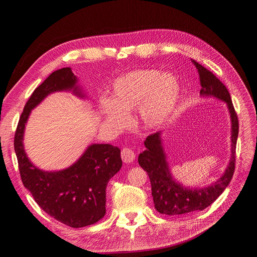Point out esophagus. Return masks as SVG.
I'll return each instance as SVG.
<instances>
[{
    "label": "esophagus",
    "instance_id": "esophagus-1",
    "mask_svg": "<svg viewBox=\"0 0 257 257\" xmlns=\"http://www.w3.org/2000/svg\"><path fill=\"white\" fill-rule=\"evenodd\" d=\"M121 157L125 164H131L133 161H135L136 154L131 148H123L121 151Z\"/></svg>",
    "mask_w": 257,
    "mask_h": 257
}]
</instances>
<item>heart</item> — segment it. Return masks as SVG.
<instances>
[{
    "mask_svg": "<svg viewBox=\"0 0 257 257\" xmlns=\"http://www.w3.org/2000/svg\"><path fill=\"white\" fill-rule=\"evenodd\" d=\"M181 95L179 79L171 73L143 69L123 75L112 84L110 100L102 101L105 121L117 130L130 124L127 113L137 110V121L146 128H157L171 117Z\"/></svg>",
    "mask_w": 257,
    "mask_h": 257,
    "instance_id": "heart-1",
    "label": "heart"
}]
</instances>
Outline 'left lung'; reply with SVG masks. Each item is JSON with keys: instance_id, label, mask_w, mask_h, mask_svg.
Here are the masks:
<instances>
[{"instance_id": "8db88e82", "label": "left lung", "mask_w": 257, "mask_h": 257, "mask_svg": "<svg viewBox=\"0 0 257 257\" xmlns=\"http://www.w3.org/2000/svg\"><path fill=\"white\" fill-rule=\"evenodd\" d=\"M192 60V59H191ZM200 76L202 96L216 98L223 101L231 117V158L224 173L215 183L206 187L190 188L185 187L176 182L170 172L167 156L163 147L162 132H157L147 137L145 140L146 150L138 156V163L147 171L152 187L154 206L158 213L164 215H183L205 209L214 203L224 191L233 178L235 170V154L238 138V118L226 87L211 73L209 70L192 60Z\"/></svg>"}]
</instances>
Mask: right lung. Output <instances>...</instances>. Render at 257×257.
I'll return each instance as SVG.
<instances>
[{
    "mask_svg": "<svg viewBox=\"0 0 257 257\" xmlns=\"http://www.w3.org/2000/svg\"><path fill=\"white\" fill-rule=\"evenodd\" d=\"M56 91H72L79 98L86 96L71 68L51 73L24 106L15 134V152L24 187L40 208L68 226L84 227L98 222L106 213V186L121 169V151L111 145L93 144L66 169L43 171L34 166L23 146L26 122L32 109Z\"/></svg>",
    "mask_w": 257,
    "mask_h": 257,
    "instance_id": "right-lung-1",
    "label": "right lung"
}]
</instances>
